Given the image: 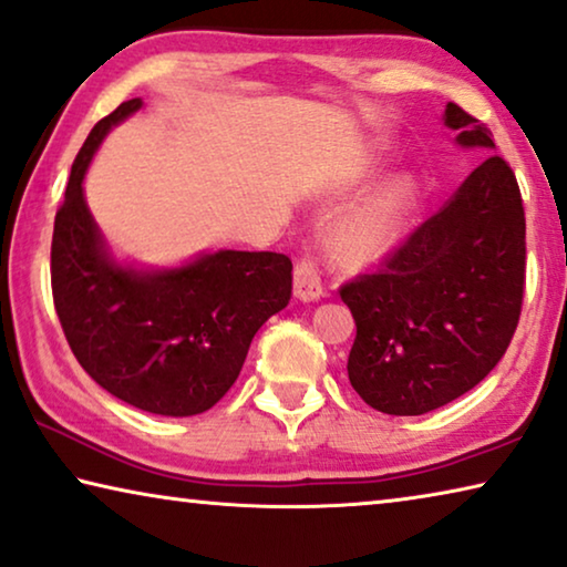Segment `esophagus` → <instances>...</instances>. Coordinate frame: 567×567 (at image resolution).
I'll return each instance as SVG.
<instances>
[{
    "label": "esophagus",
    "mask_w": 567,
    "mask_h": 567,
    "mask_svg": "<svg viewBox=\"0 0 567 567\" xmlns=\"http://www.w3.org/2000/svg\"><path fill=\"white\" fill-rule=\"evenodd\" d=\"M295 298L302 302H316L322 298V280L312 262H300L295 267Z\"/></svg>",
    "instance_id": "obj_1"
}]
</instances>
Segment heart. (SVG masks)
Returning <instances> with one entry per match:
<instances>
[{
	"instance_id": "heart-1",
	"label": "heart",
	"mask_w": 567,
	"mask_h": 567,
	"mask_svg": "<svg viewBox=\"0 0 567 567\" xmlns=\"http://www.w3.org/2000/svg\"><path fill=\"white\" fill-rule=\"evenodd\" d=\"M416 206V182L411 174H393L373 192L350 204L328 229V255L343 269L379 265L396 247Z\"/></svg>"
}]
</instances>
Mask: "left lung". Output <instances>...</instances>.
<instances>
[{
    "label": "left lung",
    "mask_w": 567,
    "mask_h": 567,
    "mask_svg": "<svg viewBox=\"0 0 567 567\" xmlns=\"http://www.w3.org/2000/svg\"><path fill=\"white\" fill-rule=\"evenodd\" d=\"M460 148L494 151L484 123L446 103ZM525 292V209L505 158L489 154L385 259L340 287L353 312L348 379L368 406L421 416L472 391L505 355Z\"/></svg>",
    "instance_id": "left-lung-1"
}]
</instances>
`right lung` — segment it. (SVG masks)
Wrapping results in <instances>:
<instances>
[{"instance_id":"right-lung-1","label":"right lung","mask_w":567,"mask_h":567,"mask_svg":"<svg viewBox=\"0 0 567 567\" xmlns=\"http://www.w3.org/2000/svg\"><path fill=\"white\" fill-rule=\"evenodd\" d=\"M125 101L95 128L70 171L52 231V298L78 363L141 411L196 416L231 389L255 332L287 308L292 262L277 251H202L176 267L123 262L85 202V174Z\"/></svg>"}]
</instances>
